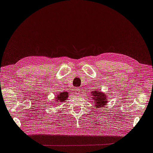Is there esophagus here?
<instances>
[{"instance_id":"1","label":"esophagus","mask_w":153,"mask_h":153,"mask_svg":"<svg viewBox=\"0 0 153 153\" xmlns=\"http://www.w3.org/2000/svg\"><path fill=\"white\" fill-rule=\"evenodd\" d=\"M75 93L77 95L80 94V88H76L75 89Z\"/></svg>"}]
</instances>
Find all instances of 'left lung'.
Returning a JSON list of instances; mask_svg holds the SVG:
<instances>
[{
    "mask_svg": "<svg viewBox=\"0 0 153 153\" xmlns=\"http://www.w3.org/2000/svg\"><path fill=\"white\" fill-rule=\"evenodd\" d=\"M91 94H93V97H92V99L94 100V102H95L94 103L96 108L103 107L104 105H106L107 100L106 99V95L105 94L95 90L93 92H91Z\"/></svg>",
    "mask_w": 153,
    "mask_h": 153,
    "instance_id": "obj_1",
    "label": "left lung"
}]
</instances>
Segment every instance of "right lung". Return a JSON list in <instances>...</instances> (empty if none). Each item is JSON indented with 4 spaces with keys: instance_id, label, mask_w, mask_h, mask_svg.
Listing matches in <instances>:
<instances>
[{
    "instance_id": "right-lung-1",
    "label": "right lung",
    "mask_w": 153,
    "mask_h": 153,
    "mask_svg": "<svg viewBox=\"0 0 153 153\" xmlns=\"http://www.w3.org/2000/svg\"><path fill=\"white\" fill-rule=\"evenodd\" d=\"M68 97V93L67 92H62V93H60L59 95H57L55 99H56V101L63 102V101H65V100L67 99Z\"/></svg>"
}]
</instances>
